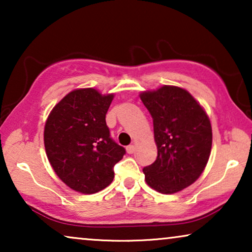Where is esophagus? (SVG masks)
I'll return each mask as SVG.
<instances>
[{
  "mask_svg": "<svg viewBox=\"0 0 252 252\" xmlns=\"http://www.w3.org/2000/svg\"><path fill=\"white\" fill-rule=\"evenodd\" d=\"M126 151H127V154H133L134 151H135V147H134L133 144H130V146H127Z\"/></svg>",
  "mask_w": 252,
  "mask_h": 252,
  "instance_id": "obj_1",
  "label": "esophagus"
}]
</instances>
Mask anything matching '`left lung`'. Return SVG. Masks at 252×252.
I'll use <instances>...</instances> for the list:
<instances>
[{
    "instance_id": "1",
    "label": "left lung",
    "mask_w": 252,
    "mask_h": 252,
    "mask_svg": "<svg viewBox=\"0 0 252 252\" xmlns=\"http://www.w3.org/2000/svg\"><path fill=\"white\" fill-rule=\"evenodd\" d=\"M154 122L156 160L143 167L147 184L174 194L197 180L208 163L212 128L202 106L185 89L163 86L140 95Z\"/></svg>"
}]
</instances>
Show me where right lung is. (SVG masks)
Returning a JSON list of instances; mask_svg holds the SVG:
<instances>
[{
	"label": "right lung",
	"mask_w": 252,
	"mask_h": 252,
	"mask_svg": "<svg viewBox=\"0 0 252 252\" xmlns=\"http://www.w3.org/2000/svg\"><path fill=\"white\" fill-rule=\"evenodd\" d=\"M113 95L77 89L53 109L44 127V147L54 171L75 191L95 194L111 184L113 167L126 154L110 136L105 115Z\"/></svg>",
	"instance_id": "add662e5"
}]
</instances>
